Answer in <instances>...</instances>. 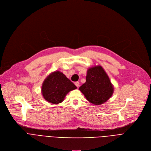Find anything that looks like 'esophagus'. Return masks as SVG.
I'll list each match as a JSON object with an SVG mask.
<instances>
[{"label":"esophagus","mask_w":151,"mask_h":151,"mask_svg":"<svg viewBox=\"0 0 151 151\" xmlns=\"http://www.w3.org/2000/svg\"><path fill=\"white\" fill-rule=\"evenodd\" d=\"M74 84H75V85H76L77 88L79 86V85H80V83H79V82H75V83H74Z\"/></svg>","instance_id":"esophagus-1"}]
</instances>
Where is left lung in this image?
<instances>
[{"label":"left lung","mask_w":151,"mask_h":151,"mask_svg":"<svg viewBox=\"0 0 151 151\" xmlns=\"http://www.w3.org/2000/svg\"><path fill=\"white\" fill-rule=\"evenodd\" d=\"M86 99L99 105L109 100L114 92V86L103 68L100 66L88 69L86 82L79 88Z\"/></svg>","instance_id":"8db88e82"}]
</instances>
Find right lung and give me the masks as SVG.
Instances as JSON below:
<instances>
[{"instance_id": "1", "label": "right lung", "mask_w": 151, "mask_h": 151, "mask_svg": "<svg viewBox=\"0 0 151 151\" xmlns=\"http://www.w3.org/2000/svg\"><path fill=\"white\" fill-rule=\"evenodd\" d=\"M76 85L62 73H51L43 81L42 93L43 98L50 103L58 104L63 101L69 91L76 89Z\"/></svg>"}]
</instances>
